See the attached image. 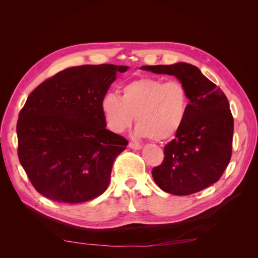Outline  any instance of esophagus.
<instances>
[{
    "label": "esophagus",
    "instance_id": "esophagus-1",
    "mask_svg": "<svg viewBox=\"0 0 258 258\" xmlns=\"http://www.w3.org/2000/svg\"><path fill=\"white\" fill-rule=\"evenodd\" d=\"M129 147L130 148H132V150H141V148L143 147L141 144H139V143H136V142H130L129 143Z\"/></svg>",
    "mask_w": 258,
    "mask_h": 258
}]
</instances>
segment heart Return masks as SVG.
Returning a JSON list of instances; mask_svg holds the SVG:
<instances>
[{
	"instance_id": "1",
	"label": "heart",
	"mask_w": 258,
	"mask_h": 258,
	"mask_svg": "<svg viewBox=\"0 0 258 258\" xmlns=\"http://www.w3.org/2000/svg\"><path fill=\"white\" fill-rule=\"evenodd\" d=\"M101 110L107 127L116 134L130 128L136 116L138 137L166 141L182 128L188 113V96L178 81L145 77L123 86L120 97L106 93Z\"/></svg>"
}]
</instances>
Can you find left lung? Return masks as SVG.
Returning a JSON list of instances; mask_svg holds the SVG:
<instances>
[{"label":"left lung","instance_id":"8db88e82","mask_svg":"<svg viewBox=\"0 0 258 258\" xmlns=\"http://www.w3.org/2000/svg\"><path fill=\"white\" fill-rule=\"evenodd\" d=\"M155 74L173 75L188 96V113L182 128L165 146V159L152 171L160 188L186 196L216 183L231 157L233 118L221 88L185 62L143 66Z\"/></svg>","mask_w":258,"mask_h":258}]
</instances>
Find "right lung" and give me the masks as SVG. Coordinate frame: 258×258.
Returning <instances> with one entry per match:
<instances>
[{
	"instance_id": "right-lung-1",
	"label": "right lung",
	"mask_w": 258,
	"mask_h": 258,
	"mask_svg": "<svg viewBox=\"0 0 258 258\" xmlns=\"http://www.w3.org/2000/svg\"><path fill=\"white\" fill-rule=\"evenodd\" d=\"M129 67H73L36 87L17 121L18 157L46 198L82 204L102 195L115 158L128 145L107 130L101 101Z\"/></svg>"
}]
</instances>
